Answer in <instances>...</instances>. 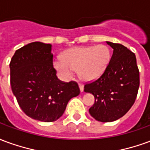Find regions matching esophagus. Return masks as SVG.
<instances>
[{
	"label": "esophagus",
	"mask_w": 150,
	"mask_h": 150,
	"mask_svg": "<svg viewBox=\"0 0 150 150\" xmlns=\"http://www.w3.org/2000/svg\"><path fill=\"white\" fill-rule=\"evenodd\" d=\"M79 89H80V91L83 92V85L80 84V83H79Z\"/></svg>",
	"instance_id": "34e87169"
}]
</instances>
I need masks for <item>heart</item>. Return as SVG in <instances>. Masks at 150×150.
<instances>
[{"instance_id":"obj_1","label":"heart","mask_w":150,"mask_h":150,"mask_svg":"<svg viewBox=\"0 0 150 150\" xmlns=\"http://www.w3.org/2000/svg\"><path fill=\"white\" fill-rule=\"evenodd\" d=\"M111 54L108 47L79 46L67 50L62 59L54 61V68L63 79H70L74 71L77 70L79 79L83 81H92L98 79L107 68Z\"/></svg>"}]
</instances>
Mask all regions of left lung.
Masks as SVG:
<instances>
[{
  "instance_id": "1",
  "label": "left lung",
  "mask_w": 150,
  "mask_h": 150,
  "mask_svg": "<svg viewBox=\"0 0 150 150\" xmlns=\"http://www.w3.org/2000/svg\"><path fill=\"white\" fill-rule=\"evenodd\" d=\"M107 43L112 55L104 72L84 85V91L94 96L95 104L89 112L101 122H111L125 115L138 92L140 73L134 53L119 43Z\"/></svg>"
}]
</instances>
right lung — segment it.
Masks as SVG:
<instances>
[{
    "instance_id": "right-lung-1",
    "label": "right lung",
    "mask_w": 150,
    "mask_h": 150,
    "mask_svg": "<svg viewBox=\"0 0 150 150\" xmlns=\"http://www.w3.org/2000/svg\"><path fill=\"white\" fill-rule=\"evenodd\" d=\"M9 67L12 91L21 110L32 119L55 121L68 101L80 94L76 82L57 77L50 44L34 42L17 50Z\"/></svg>"
}]
</instances>
